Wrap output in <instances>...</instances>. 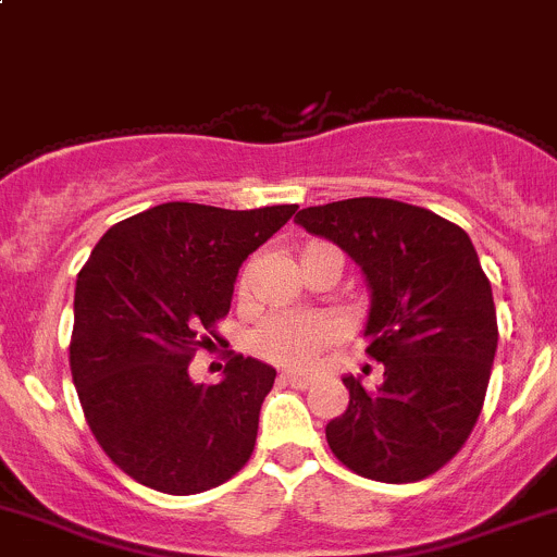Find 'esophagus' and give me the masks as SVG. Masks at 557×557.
Returning <instances> with one entry per match:
<instances>
[{"instance_id": "obj_1", "label": "esophagus", "mask_w": 557, "mask_h": 557, "mask_svg": "<svg viewBox=\"0 0 557 557\" xmlns=\"http://www.w3.org/2000/svg\"><path fill=\"white\" fill-rule=\"evenodd\" d=\"M278 380H282L284 385H293V388H298V391L309 388V383H311L306 374H293V372H282V377H278Z\"/></svg>"}]
</instances>
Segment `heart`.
<instances>
[{
    "mask_svg": "<svg viewBox=\"0 0 557 557\" xmlns=\"http://www.w3.org/2000/svg\"><path fill=\"white\" fill-rule=\"evenodd\" d=\"M333 253L342 268V253L333 248L331 243L311 240L298 251L300 264L314 259L317 253ZM240 289H246V282H240ZM338 331L327 317L320 314H273L257 325L251 333V349L264 358V361L275 363L284 369H304L314 361V355L322 352L327 344L336 342Z\"/></svg>",
    "mask_w": 557,
    "mask_h": 557,
    "instance_id": "1",
    "label": "heart"
}]
</instances>
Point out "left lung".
Wrapping results in <instances>:
<instances>
[{"instance_id": "obj_1", "label": "left lung", "mask_w": 557, "mask_h": 557, "mask_svg": "<svg viewBox=\"0 0 557 557\" xmlns=\"http://www.w3.org/2000/svg\"><path fill=\"white\" fill-rule=\"evenodd\" d=\"M295 221L361 264L367 355L383 363L377 388L344 377L349 405L325 426L327 446L383 484L437 473L479 421L497 349L495 300L468 232L380 196L306 208Z\"/></svg>"}]
</instances>
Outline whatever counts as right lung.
<instances>
[{"mask_svg":"<svg viewBox=\"0 0 557 557\" xmlns=\"http://www.w3.org/2000/svg\"><path fill=\"white\" fill-rule=\"evenodd\" d=\"M295 210L166 202L114 224L89 253L71 374L98 446L139 484L196 495L251 457L275 369L230 352L224 380L199 385L188 363L230 314L240 264Z\"/></svg>","mask_w":557,"mask_h":557,"instance_id":"1","label":"right lung"}]
</instances>
